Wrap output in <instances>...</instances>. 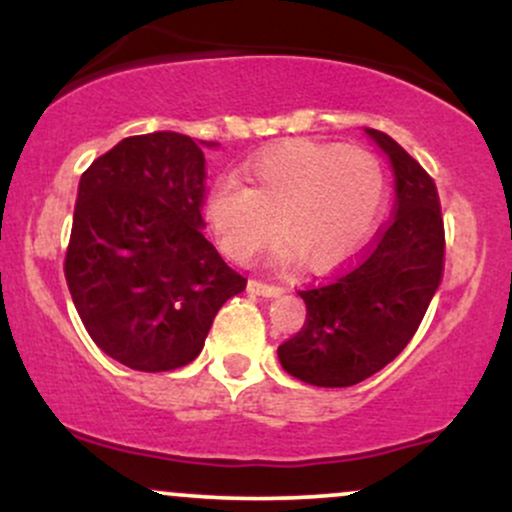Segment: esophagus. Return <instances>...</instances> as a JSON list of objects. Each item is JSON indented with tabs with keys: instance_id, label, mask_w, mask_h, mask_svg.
I'll use <instances>...</instances> for the list:
<instances>
[{
	"instance_id": "obj_1",
	"label": "esophagus",
	"mask_w": 512,
	"mask_h": 512,
	"mask_svg": "<svg viewBox=\"0 0 512 512\" xmlns=\"http://www.w3.org/2000/svg\"><path fill=\"white\" fill-rule=\"evenodd\" d=\"M248 291L250 293H257V296L274 298V296H279V293H281V286L267 284V281H260V279H250L248 281Z\"/></svg>"
}]
</instances>
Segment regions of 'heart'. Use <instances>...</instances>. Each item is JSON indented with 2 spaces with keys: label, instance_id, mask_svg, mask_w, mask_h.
Returning <instances> with one entry per match:
<instances>
[{
  "label": "heart",
  "instance_id": "1",
  "mask_svg": "<svg viewBox=\"0 0 512 512\" xmlns=\"http://www.w3.org/2000/svg\"><path fill=\"white\" fill-rule=\"evenodd\" d=\"M236 173L209 185L202 214L231 260H248L276 233V264L305 262L327 274L351 262L368 243L385 204L380 158L358 146L289 142L252 156Z\"/></svg>",
  "mask_w": 512,
  "mask_h": 512
}]
</instances>
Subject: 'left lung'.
<instances>
[{
  "mask_svg": "<svg viewBox=\"0 0 512 512\" xmlns=\"http://www.w3.org/2000/svg\"><path fill=\"white\" fill-rule=\"evenodd\" d=\"M395 168V211L366 252L325 284L298 291L301 332L279 346L281 366L317 387L361 383L411 342L445 269L436 182L380 129H366Z\"/></svg>",
  "mask_w": 512,
  "mask_h": 512,
  "instance_id": "1",
  "label": "left lung"
}]
</instances>
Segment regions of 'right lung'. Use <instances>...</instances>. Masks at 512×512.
Segmentation results:
<instances>
[{"label": "right lung", "instance_id": "1", "mask_svg": "<svg viewBox=\"0 0 512 512\" xmlns=\"http://www.w3.org/2000/svg\"><path fill=\"white\" fill-rule=\"evenodd\" d=\"M204 175L190 137L154 132L122 139L79 180L64 276L93 342L132 370L195 361L248 286L199 233Z\"/></svg>", "mask_w": 512, "mask_h": 512}]
</instances>
